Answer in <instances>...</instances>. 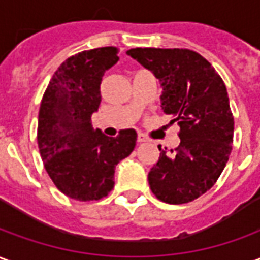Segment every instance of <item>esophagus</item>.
<instances>
[{
    "label": "esophagus",
    "mask_w": 260,
    "mask_h": 260,
    "mask_svg": "<svg viewBox=\"0 0 260 260\" xmlns=\"http://www.w3.org/2000/svg\"><path fill=\"white\" fill-rule=\"evenodd\" d=\"M143 142H147V139L142 135V134H139V135H138V143H143Z\"/></svg>",
    "instance_id": "esophagus-1"
}]
</instances>
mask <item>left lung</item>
I'll return each mask as SVG.
<instances>
[{
	"label": "left lung",
	"instance_id": "1",
	"mask_svg": "<svg viewBox=\"0 0 260 260\" xmlns=\"http://www.w3.org/2000/svg\"><path fill=\"white\" fill-rule=\"evenodd\" d=\"M128 55L161 86V108L180 126V146L161 150L147 175L157 199L170 205L195 201L225 167L234 118L223 79L210 62L186 48H131Z\"/></svg>",
	"mask_w": 260,
	"mask_h": 260
}]
</instances>
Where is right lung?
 I'll return each mask as SVG.
<instances>
[{"label":"right lung","mask_w":260,"mask_h":260,"mask_svg":"<svg viewBox=\"0 0 260 260\" xmlns=\"http://www.w3.org/2000/svg\"><path fill=\"white\" fill-rule=\"evenodd\" d=\"M118 48L102 47L69 57L44 91L37 143L54 185L76 201H99L114 188L115 166L136 145L135 129L108 138L93 129L91 114L102 102L104 72L117 64Z\"/></svg>","instance_id":"right-lung-1"}]
</instances>
